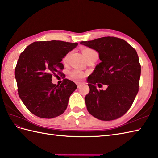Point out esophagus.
I'll use <instances>...</instances> for the list:
<instances>
[{"instance_id":"esophagus-1","label":"esophagus","mask_w":158,"mask_h":158,"mask_svg":"<svg viewBox=\"0 0 158 158\" xmlns=\"http://www.w3.org/2000/svg\"><path fill=\"white\" fill-rule=\"evenodd\" d=\"M76 84H77V87L79 88L83 85V83H82V82H76Z\"/></svg>"}]
</instances>
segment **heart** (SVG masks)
<instances>
[{
	"label": "heart",
	"instance_id": "1",
	"mask_svg": "<svg viewBox=\"0 0 158 158\" xmlns=\"http://www.w3.org/2000/svg\"><path fill=\"white\" fill-rule=\"evenodd\" d=\"M81 51L83 54L84 55V56L85 57L87 60L95 56H98V54L96 51L92 48H83ZM70 54V52H68L67 54H65L64 58H62V62H63V63H66V62L68 61ZM70 76L73 79H74L75 80H79L81 79H82L83 77L85 76V73H84L83 71L79 70V69H74V70H73L70 73Z\"/></svg>",
	"mask_w": 158,
	"mask_h": 158
}]
</instances>
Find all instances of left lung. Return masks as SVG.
Here are the masks:
<instances>
[{"label":"left lung","instance_id":"obj_1","mask_svg":"<svg viewBox=\"0 0 158 158\" xmlns=\"http://www.w3.org/2000/svg\"><path fill=\"white\" fill-rule=\"evenodd\" d=\"M80 44L96 50L102 61L87 78L89 92L85 101L88 112L101 120L123 116L139 91L141 64L136 50L124 40L110 36ZM96 84L107 88L98 90Z\"/></svg>","mask_w":158,"mask_h":158}]
</instances>
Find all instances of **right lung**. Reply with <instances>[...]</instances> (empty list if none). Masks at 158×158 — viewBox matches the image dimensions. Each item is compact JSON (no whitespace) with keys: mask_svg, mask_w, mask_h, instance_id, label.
Instances as JSON below:
<instances>
[{"mask_svg":"<svg viewBox=\"0 0 158 158\" xmlns=\"http://www.w3.org/2000/svg\"><path fill=\"white\" fill-rule=\"evenodd\" d=\"M77 44L59 40L35 42L21 53L15 69L18 94L34 115L52 118L67 109L69 97L77 87L67 79L56 85L52 77L62 76V58Z\"/></svg>","mask_w":158,"mask_h":158,"instance_id":"right-lung-1","label":"right lung"}]
</instances>
